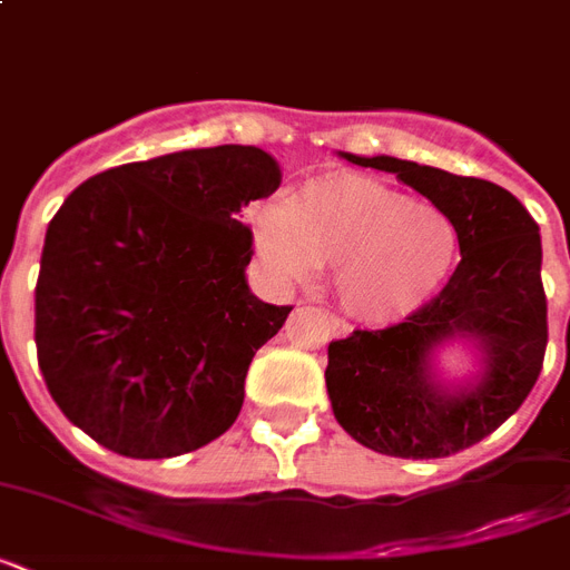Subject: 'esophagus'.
<instances>
[{
    "instance_id": "obj_1",
    "label": "esophagus",
    "mask_w": 570,
    "mask_h": 570,
    "mask_svg": "<svg viewBox=\"0 0 570 570\" xmlns=\"http://www.w3.org/2000/svg\"><path fill=\"white\" fill-rule=\"evenodd\" d=\"M328 322H331V331H334V337H346L352 334V325L346 320H340L337 313H328Z\"/></svg>"
}]
</instances>
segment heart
I'll return each mask as SVG.
<instances>
[{
	"label": "heart",
	"instance_id": "obj_1",
	"mask_svg": "<svg viewBox=\"0 0 570 570\" xmlns=\"http://www.w3.org/2000/svg\"><path fill=\"white\" fill-rule=\"evenodd\" d=\"M250 230L277 284L304 286L328 268L343 311L364 322L416 311L459 259L450 215L357 174L272 197L254 213Z\"/></svg>",
	"mask_w": 570,
	"mask_h": 570
}]
</instances>
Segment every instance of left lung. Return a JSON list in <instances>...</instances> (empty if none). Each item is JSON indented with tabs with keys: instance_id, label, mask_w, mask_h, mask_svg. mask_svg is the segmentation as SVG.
<instances>
[{
	"instance_id": "obj_1",
	"label": "left lung",
	"mask_w": 570,
	"mask_h": 570,
	"mask_svg": "<svg viewBox=\"0 0 570 570\" xmlns=\"http://www.w3.org/2000/svg\"><path fill=\"white\" fill-rule=\"evenodd\" d=\"M343 156L396 174L450 215L461 263L432 302L396 325L331 340V407L357 443L381 455L446 459L497 432L539 381L548 348L539 224L497 183L393 156ZM452 336L476 338L487 355L483 379L455 394L428 373L431 352Z\"/></svg>"
}]
</instances>
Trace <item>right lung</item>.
Wrapping results in <instances>:
<instances>
[{
	"instance_id": "obj_1",
	"label": "right lung",
	"mask_w": 570,
	"mask_h": 570,
	"mask_svg": "<svg viewBox=\"0 0 570 570\" xmlns=\"http://www.w3.org/2000/svg\"><path fill=\"white\" fill-rule=\"evenodd\" d=\"M281 186L266 150H180L85 180L47 227L35 343L49 396L106 450L174 459L236 423L289 304L259 302L242 206Z\"/></svg>"
}]
</instances>
